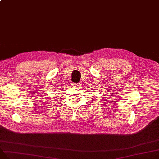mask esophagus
I'll return each mask as SVG.
<instances>
[{
	"instance_id": "1",
	"label": "esophagus",
	"mask_w": 159,
	"mask_h": 159,
	"mask_svg": "<svg viewBox=\"0 0 159 159\" xmlns=\"http://www.w3.org/2000/svg\"><path fill=\"white\" fill-rule=\"evenodd\" d=\"M72 86L74 87H79L80 86V83H72Z\"/></svg>"
}]
</instances>
